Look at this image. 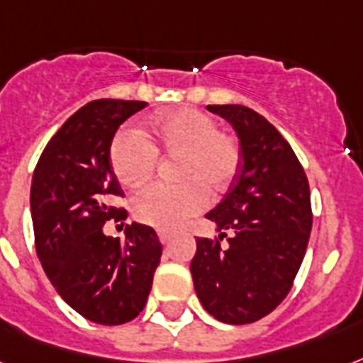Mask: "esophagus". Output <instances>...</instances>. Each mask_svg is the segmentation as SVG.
Masks as SVG:
<instances>
[{
	"label": "esophagus",
	"instance_id": "1",
	"mask_svg": "<svg viewBox=\"0 0 363 363\" xmlns=\"http://www.w3.org/2000/svg\"><path fill=\"white\" fill-rule=\"evenodd\" d=\"M157 238H160V242H162L163 245H165V243L171 242V238H173V234H171V232L160 230V232H157Z\"/></svg>",
	"mask_w": 363,
	"mask_h": 363
}]
</instances>
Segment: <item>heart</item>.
<instances>
[{"label": "heart", "instance_id": "b5f03b06", "mask_svg": "<svg viewBox=\"0 0 363 363\" xmlns=\"http://www.w3.org/2000/svg\"><path fill=\"white\" fill-rule=\"evenodd\" d=\"M211 116L192 108L156 114L143 131L116 133L110 145V165L123 186L145 184L156 169L157 154L179 157L181 184H152L133 198L138 223L173 230L203 211L207 190L218 196L228 190L242 165V148L230 133L217 131Z\"/></svg>", "mask_w": 363, "mask_h": 363}]
</instances>
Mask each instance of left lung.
Wrapping results in <instances>:
<instances>
[{
  "label": "left lung",
  "mask_w": 363,
  "mask_h": 363,
  "mask_svg": "<svg viewBox=\"0 0 363 363\" xmlns=\"http://www.w3.org/2000/svg\"><path fill=\"white\" fill-rule=\"evenodd\" d=\"M207 110L234 127L242 165L206 215L218 240L196 238L194 289L218 322L253 323L286 298L301 268L312 228L311 188L289 143L261 114L242 104ZM225 237L229 245L220 248Z\"/></svg>",
  "instance_id": "1"
}]
</instances>
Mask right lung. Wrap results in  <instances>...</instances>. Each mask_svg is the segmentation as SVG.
Here are the masks:
<instances>
[{"label": "right lung", "mask_w": 363, "mask_h": 363, "mask_svg": "<svg viewBox=\"0 0 363 363\" xmlns=\"http://www.w3.org/2000/svg\"><path fill=\"white\" fill-rule=\"evenodd\" d=\"M146 102H87L55 133L35 165L30 188L35 251L47 278L72 308L101 325L131 322L145 308L162 257L154 228L125 226V242L102 226L125 220L112 206L123 196L110 165L118 127ZM123 225V223H121Z\"/></svg>", "instance_id": "right-lung-1"}]
</instances>
